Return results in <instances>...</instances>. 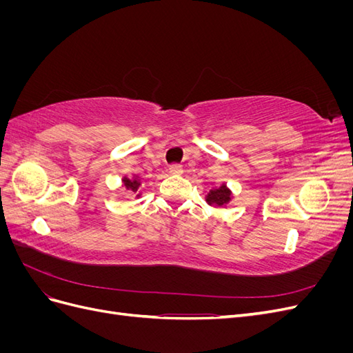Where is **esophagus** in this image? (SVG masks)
I'll list each match as a JSON object with an SVG mask.
<instances>
[{
  "instance_id": "obj_1",
  "label": "esophagus",
  "mask_w": 353,
  "mask_h": 353,
  "mask_svg": "<svg viewBox=\"0 0 353 353\" xmlns=\"http://www.w3.org/2000/svg\"><path fill=\"white\" fill-rule=\"evenodd\" d=\"M169 172L172 175H181L183 174V166H181L179 163H172L169 166Z\"/></svg>"
}]
</instances>
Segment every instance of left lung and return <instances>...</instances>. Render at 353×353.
<instances>
[{"label":"left lung","instance_id":"1","mask_svg":"<svg viewBox=\"0 0 353 353\" xmlns=\"http://www.w3.org/2000/svg\"><path fill=\"white\" fill-rule=\"evenodd\" d=\"M230 196H231V193L228 191V188L225 185H222L219 188L212 190L206 201L209 203V205H219L221 206V205H225V203L230 201Z\"/></svg>","mask_w":353,"mask_h":353}]
</instances>
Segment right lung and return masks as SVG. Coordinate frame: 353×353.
I'll return each mask as SVG.
<instances>
[{"label":"right lung","mask_w":353,"mask_h":353,"mask_svg":"<svg viewBox=\"0 0 353 353\" xmlns=\"http://www.w3.org/2000/svg\"><path fill=\"white\" fill-rule=\"evenodd\" d=\"M123 184H125L126 188H132V190H135L138 185H140V183H138V181H131V179H128V178L123 179Z\"/></svg>","instance_id":"obj_1"}]
</instances>
